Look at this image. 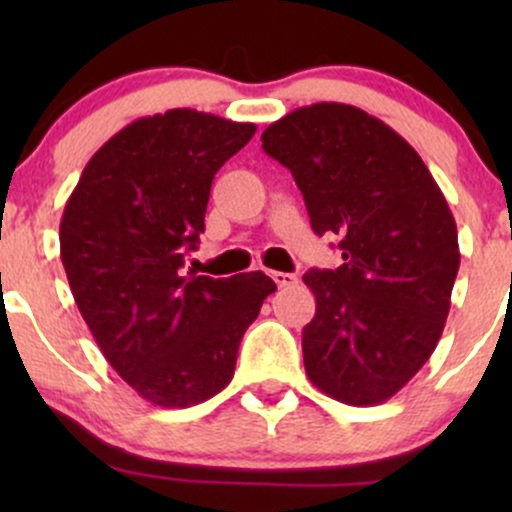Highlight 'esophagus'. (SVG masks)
Wrapping results in <instances>:
<instances>
[{"instance_id": "34e87169", "label": "esophagus", "mask_w": 512, "mask_h": 512, "mask_svg": "<svg viewBox=\"0 0 512 512\" xmlns=\"http://www.w3.org/2000/svg\"><path fill=\"white\" fill-rule=\"evenodd\" d=\"M269 276H272L274 284L281 286V289H284V286H293L298 281V276L289 272H269Z\"/></svg>"}]
</instances>
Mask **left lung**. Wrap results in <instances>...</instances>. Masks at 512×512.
Masks as SVG:
<instances>
[{
    "label": "left lung",
    "mask_w": 512,
    "mask_h": 512,
    "mask_svg": "<svg viewBox=\"0 0 512 512\" xmlns=\"http://www.w3.org/2000/svg\"><path fill=\"white\" fill-rule=\"evenodd\" d=\"M291 170L317 236L344 264L310 269V383L351 407L397 395L431 358L460 269L457 226L426 163L392 127L344 103L298 108L262 132Z\"/></svg>",
    "instance_id": "8db88e82"
}]
</instances>
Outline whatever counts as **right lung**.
Segmentation results:
<instances>
[{
    "mask_svg": "<svg viewBox=\"0 0 512 512\" xmlns=\"http://www.w3.org/2000/svg\"><path fill=\"white\" fill-rule=\"evenodd\" d=\"M252 122L175 108L142 117L86 163L60 223L74 301L103 356L146 402L182 409L231 383L238 346L276 284L182 272L216 170Z\"/></svg>",
    "mask_w": 512,
    "mask_h": 512,
    "instance_id": "1",
    "label": "right lung"
}]
</instances>
